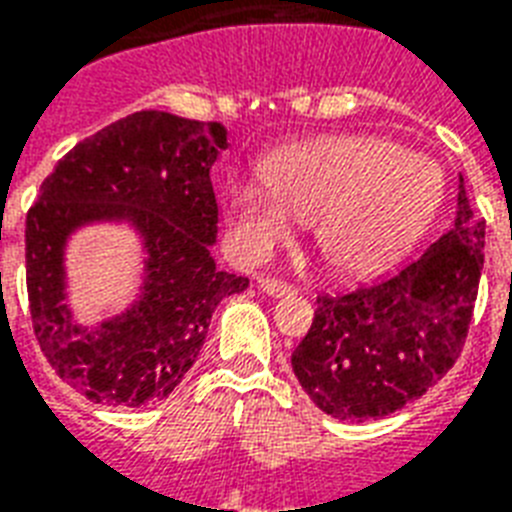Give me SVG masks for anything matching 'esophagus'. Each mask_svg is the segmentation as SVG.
Masks as SVG:
<instances>
[{
	"mask_svg": "<svg viewBox=\"0 0 512 512\" xmlns=\"http://www.w3.org/2000/svg\"><path fill=\"white\" fill-rule=\"evenodd\" d=\"M257 287L263 289L265 295H271V297L295 295V287H292V284H287V281H279V279H260L257 281Z\"/></svg>",
	"mask_w": 512,
	"mask_h": 512,
	"instance_id": "obj_1",
	"label": "esophagus"
}]
</instances>
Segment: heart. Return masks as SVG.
I'll use <instances>...</instances> for the list:
<instances>
[{
	"mask_svg": "<svg viewBox=\"0 0 512 512\" xmlns=\"http://www.w3.org/2000/svg\"><path fill=\"white\" fill-rule=\"evenodd\" d=\"M444 199L433 159L380 138H329L268 159L265 180L228 185L233 236L247 257H268L300 220L335 271L372 276L428 231Z\"/></svg>",
	"mask_w": 512,
	"mask_h": 512,
	"instance_id": "obj_1",
	"label": "heart"
}]
</instances>
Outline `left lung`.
Returning a JSON list of instances; mask_svg holds the SVG:
<instances>
[{"label": "left lung", "instance_id": "left-lung-1", "mask_svg": "<svg viewBox=\"0 0 512 512\" xmlns=\"http://www.w3.org/2000/svg\"><path fill=\"white\" fill-rule=\"evenodd\" d=\"M486 223L460 175L449 231L393 279L321 295L292 369L321 412L377 420L433 388L460 358L484 268Z\"/></svg>", "mask_w": 512, "mask_h": 512}]
</instances>
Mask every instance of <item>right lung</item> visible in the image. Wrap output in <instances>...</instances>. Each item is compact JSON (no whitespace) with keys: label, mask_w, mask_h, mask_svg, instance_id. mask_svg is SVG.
<instances>
[{"label":"right lung","mask_w":512,"mask_h":512,"mask_svg":"<svg viewBox=\"0 0 512 512\" xmlns=\"http://www.w3.org/2000/svg\"><path fill=\"white\" fill-rule=\"evenodd\" d=\"M225 127L138 111L76 143L26 215L28 305L39 348L79 393L108 406H143L177 388L207 340L217 303L249 279L217 271V201L209 170ZM127 224L144 247L139 297L95 328L76 325L65 247L90 224Z\"/></svg>","instance_id":"right-lung-1"}]
</instances>
